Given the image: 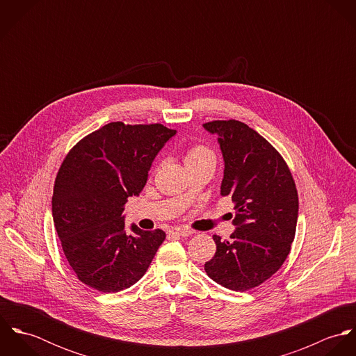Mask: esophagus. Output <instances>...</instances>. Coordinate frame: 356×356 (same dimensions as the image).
I'll use <instances>...</instances> for the list:
<instances>
[{"instance_id":"esophagus-1","label":"esophagus","mask_w":356,"mask_h":356,"mask_svg":"<svg viewBox=\"0 0 356 356\" xmlns=\"http://www.w3.org/2000/svg\"><path fill=\"white\" fill-rule=\"evenodd\" d=\"M171 236H181V237H188V236H192L193 234V230H189V229H172L170 232Z\"/></svg>"}]
</instances>
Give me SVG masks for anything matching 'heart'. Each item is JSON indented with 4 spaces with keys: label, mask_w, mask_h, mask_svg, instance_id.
Here are the masks:
<instances>
[{
    "label": "heart",
    "mask_w": 356,
    "mask_h": 356,
    "mask_svg": "<svg viewBox=\"0 0 356 356\" xmlns=\"http://www.w3.org/2000/svg\"><path fill=\"white\" fill-rule=\"evenodd\" d=\"M199 161H211L215 164V154L209 148L204 145H193L185 154V164L199 163Z\"/></svg>",
    "instance_id": "1"
}]
</instances>
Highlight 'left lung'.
I'll use <instances>...</instances> for the list:
<instances>
[{
  "mask_svg": "<svg viewBox=\"0 0 356 356\" xmlns=\"http://www.w3.org/2000/svg\"><path fill=\"white\" fill-rule=\"evenodd\" d=\"M204 129L218 136L225 160L220 195L234 202L230 240L216 244L204 270L216 284L237 292L259 286L280 270L295 238L299 197L280 152L254 129L234 119L212 120Z\"/></svg>",
  "mask_w": 356,
  "mask_h": 356,
  "instance_id": "1",
  "label": "left lung"
}]
</instances>
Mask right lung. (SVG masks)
I'll list each match as a JSON object with an SVG mask.
<instances>
[{
    "label": "right lung",
    "mask_w": 356,
    "mask_h": 356,
    "mask_svg": "<svg viewBox=\"0 0 356 356\" xmlns=\"http://www.w3.org/2000/svg\"><path fill=\"white\" fill-rule=\"evenodd\" d=\"M175 133L160 123L112 122L67 153L54 181L51 215L81 282L115 293L147 273L165 233L133 225V234H126L123 205L141 193L153 159Z\"/></svg>",
    "instance_id": "add662e5"
}]
</instances>
